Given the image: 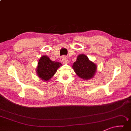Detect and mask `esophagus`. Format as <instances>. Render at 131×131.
<instances>
[{
    "label": "esophagus",
    "instance_id": "obj_1",
    "mask_svg": "<svg viewBox=\"0 0 131 131\" xmlns=\"http://www.w3.org/2000/svg\"><path fill=\"white\" fill-rule=\"evenodd\" d=\"M62 61L64 63H69V62H68V58L66 57V56H63V57L62 58Z\"/></svg>",
    "mask_w": 131,
    "mask_h": 131
}]
</instances>
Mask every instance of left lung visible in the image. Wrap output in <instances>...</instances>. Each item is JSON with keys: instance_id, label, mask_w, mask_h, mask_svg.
Instances as JSON below:
<instances>
[{"instance_id": "8db88e82", "label": "left lung", "mask_w": 131, "mask_h": 131, "mask_svg": "<svg viewBox=\"0 0 131 131\" xmlns=\"http://www.w3.org/2000/svg\"><path fill=\"white\" fill-rule=\"evenodd\" d=\"M73 68L77 75L80 78L88 80L94 75L97 66L95 63L89 61L86 55L82 54L77 58L76 61L73 65Z\"/></svg>"}]
</instances>
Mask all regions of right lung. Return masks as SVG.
I'll use <instances>...</instances> for the list:
<instances>
[{
	"label": "right lung",
	"instance_id": "add662e5",
	"mask_svg": "<svg viewBox=\"0 0 131 131\" xmlns=\"http://www.w3.org/2000/svg\"><path fill=\"white\" fill-rule=\"evenodd\" d=\"M60 62L52 61L47 56H43L39 59L37 72L39 78L43 80H48L54 75L60 66Z\"/></svg>",
	"mask_w": 131,
	"mask_h": 131
}]
</instances>
